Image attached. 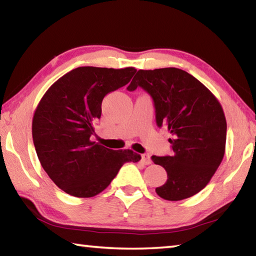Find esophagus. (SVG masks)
Wrapping results in <instances>:
<instances>
[{
    "label": "esophagus",
    "mask_w": 256,
    "mask_h": 256,
    "mask_svg": "<svg viewBox=\"0 0 256 256\" xmlns=\"http://www.w3.org/2000/svg\"><path fill=\"white\" fill-rule=\"evenodd\" d=\"M141 162H144V164H151V159H150V157H149V154H142V156H141Z\"/></svg>",
    "instance_id": "obj_1"
}]
</instances>
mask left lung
Wrapping results in <instances>:
<instances>
[{"instance_id": "left-lung-1", "label": "left lung", "mask_w": 256, "mask_h": 256, "mask_svg": "<svg viewBox=\"0 0 256 256\" xmlns=\"http://www.w3.org/2000/svg\"><path fill=\"white\" fill-rule=\"evenodd\" d=\"M144 89L154 99L156 122L166 126L174 154L152 156L167 172L156 188L160 198L180 201L196 196L209 183L226 149L227 122L218 99L186 71L176 68L138 70L128 86Z\"/></svg>"}]
</instances>
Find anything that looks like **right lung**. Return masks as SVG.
Wrapping results in <instances>:
<instances>
[{
    "label": "right lung",
    "mask_w": 256,
    "mask_h": 256,
    "mask_svg": "<svg viewBox=\"0 0 256 256\" xmlns=\"http://www.w3.org/2000/svg\"><path fill=\"white\" fill-rule=\"evenodd\" d=\"M134 68L81 66L52 84L32 118V140L50 178L64 192L92 198L102 192L125 162H138L132 150H112L90 140L108 92L128 84Z\"/></svg>",
    "instance_id": "1"
}]
</instances>
